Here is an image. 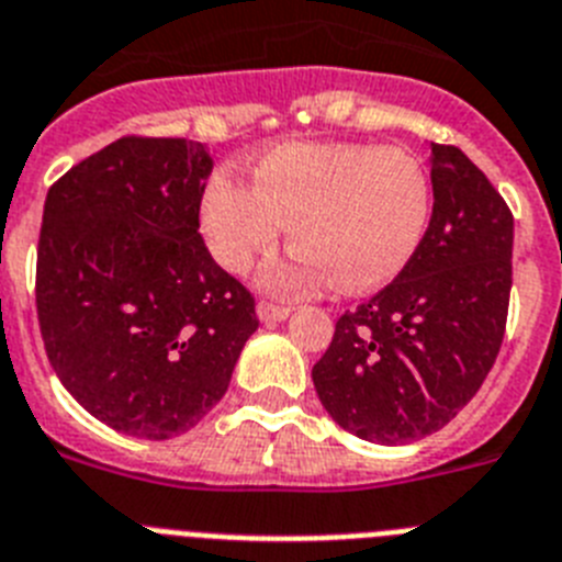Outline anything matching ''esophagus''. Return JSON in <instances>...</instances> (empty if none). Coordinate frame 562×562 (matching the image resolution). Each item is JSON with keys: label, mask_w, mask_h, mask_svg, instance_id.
<instances>
[{"label": "esophagus", "mask_w": 562, "mask_h": 562, "mask_svg": "<svg viewBox=\"0 0 562 562\" xmlns=\"http://www.w3.org/2000/svg\"><path fill=\"white\" fill-rule=\"evenodd\" d=\"M257 316H260V322H266V325H277V322H285L288 316H291V308H285V305H271V302H260V305H257Z\"/></svg>", "instance_id": "1"}]
</instances>
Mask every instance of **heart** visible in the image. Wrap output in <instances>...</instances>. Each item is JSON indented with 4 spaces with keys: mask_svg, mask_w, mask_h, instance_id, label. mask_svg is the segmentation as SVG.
I'll use <instances>...</instances> for the list:
<instances>
[{
    "mask_svg": "<svg viewBox=\"0 0 562 562\" xmlns=\"http://www.w3.org/2000/svg\"><path fill=\"white\" fill-rule=\"evenodd\" d=\"M432 214V183L407 149L373 144H280L251 160V187L214 175L200 198V228L214 260L246 274L291 234L294 260L268 271L285 294L334 282L362 294L396 280Z\"/></svg>",
    "mask_w": 562,
    "mask_h": 562,
    "instance_id": "1",
    "label": "heart"
}]
</instances>
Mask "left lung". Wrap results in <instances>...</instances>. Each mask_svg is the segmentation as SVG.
Masks as SVG:
<instances>
[{"label": "left lung", "mask_w": 562, "mask_h": 562, "mask_svg": "<svg viewBox=\"0 0 562 562\" xmlns=\"http://www.w3.org/2000/svg\"><path fill=\"white\" fill-rule=\"evenodd\" d=\"M432 217L402 274L336 322L314 364L328 416L373 443H409L450 424L504 341L515 221L458 146L429 144Z\"/></svg>", "instance_id": "8db88e82"}]
</instances>
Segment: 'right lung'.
<instances>
[{"label":"right lung","mask_w":562,"mask_h":562,"mask_svg":"<svg viewBox=\"0 0 562 562\" xmlns=\"http://www.w3.org/2000/svg\"><path fill=\"white\" fill-rule=\"evenodd\" d=\"M212 155L187 138H121L45 200L36 311L47 359L81 407L166 441L226 396L257 330L254 296L212 260L200 198Z\"/></svg>","instance_id":"right-lung-1"}]
</instances>
